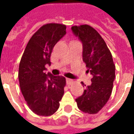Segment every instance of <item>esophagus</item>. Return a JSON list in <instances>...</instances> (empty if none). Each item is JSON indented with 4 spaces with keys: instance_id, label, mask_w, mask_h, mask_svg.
Masks as SVG:
<instances>
[{
    "instance_id": "esophagus-1",
    "label": "esophagus",
    "mask_w": 134,
    "mask_h": 134,
    "mask_svg": "<svg viewBox=\"0 0 134 134\" xmlns=\"http://www.w3.org/2000/svg\"><path fill=\"white\" fill-rule=\"evenodd\" d=\"M66 82H67V84L68 85H72L73 82H74L73 80H71V79H69V78H67Z\"/></svg>"
}]
</instances>
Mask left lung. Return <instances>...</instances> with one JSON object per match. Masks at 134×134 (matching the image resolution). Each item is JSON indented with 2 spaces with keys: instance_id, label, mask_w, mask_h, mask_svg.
<instances>
[{
  "instance_id": "1",
  "label": "left lung",
  "mask_w": 134,
  "mask_h": 134,
  "mask_svg": "<svg viewBox=\"0 0 134 134\" xmlns=\"http://www.w3.org/2000/svg\"><path fill=\"white\" fill-rule=\"evenodd\" d=\"M74 34L82 43V59L93 75L92 84L85 86L84 93L76 99L77 107L85 113H98L109 100L115 80V64L103 38L89 25L72 26ZM82 84L84 85L83 82Z\"/></svg>"
}]
</instances>
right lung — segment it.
<instances>
[{"mask_svg":"<svg viewBox=\"0 0 134 134\" xmlns=\"http://www.w3.org/2000/svg\"><path fill=\"white\" fill-rule=\"evenodd\" d=\"M66 34V26L47 24L39 28L28 42L19 64V80L28 106L40 116L54 114L64 95L66 79L45 73L54 45Z\"/></svg>","mask_w":134,"mask_h":134,"instance_id":"1","label":"right lung"}]
</instances>
